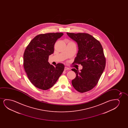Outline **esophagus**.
<instances>
[{
    "mask_svg": "<svg viewBox=\"0 0 128 128\" xmlns=\"http://www.w3.org/2000/svg\"><path fill=\"white\" fill-rule=\"evenodd\" d=\"M64 70H65V71L67 70H70V68H68V67H65V68H64Z\"/></svg>",
    "mask_w": 128,
    "mask_h": 128,
    "instance_id": "obj_1",
    "label": "esophagus"
}]
</instances>
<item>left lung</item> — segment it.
<instances>
[{
  "label": "left lung",
  "instance_id": "obj_1",
  "mask_svg": "<svg viewBox=\"0 0 128 128\" xmlns=\"http://www.w3.org/2000/svg\"><path fill=\"white\" fill-rule=\"evenodd\" d=\"M66 33L77 43L78 47L73 64L82 66L80 71L72 68L76 74L72 85L79 92L89 91L97 84L105 68L106 60L103 48L98 40L88 34Z\"/></svg>",
  "mask_w": 128,
  "mask_h": 128
}]
</instances>
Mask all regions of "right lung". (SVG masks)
<instances>
[{"instance_id":"1","label":"right lung","mask_w":128,"mask_h":128,"mask_svg":"<svg viewBox=\"0 0 128 128\" xmlns=\"http://www.w3.org/2000/svg\"><path fill=\"white\" fill-rule=\"evenodd\" d=\"M62 33L40 34L32 40L24 54V67L28 79L35 87L46 90L54 85L63 72L65 66H56L48 62V57L54 51L56 40Z\"/></svg>"}]
</instances>
